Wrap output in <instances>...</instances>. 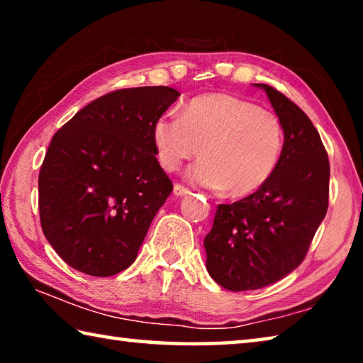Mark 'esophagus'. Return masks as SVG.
<instances>
[{
	"mask_svg": "<svg viewBox=\"0 0 363 363\" xmlns=\"http://www.w3.org/2000/svg\"><path fill=\"white\" fill-rule=\"evenodd\" d=\"M187 194H190V190L187 187L181 186V184H176V186H174V195L176 196H184V195H187Z\"/></svg>",
	"mask_w": 363,
	"mask_h": 363,
	"instance_id": "1",
	"label": "esophagus"
}]
</instances>
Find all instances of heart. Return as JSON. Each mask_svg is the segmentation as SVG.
<instances>
[{
  "label": "heart",
  "instance_id": "heart-1",
  "mask_svg": "<svg viewBox=\"0 0 363 363\" xmlns=\"http://www.w3.org/2000/svg\"><path fill=\"white\" fill-rule=\"evenodd\" d=\"M152 139L167 171L184 160L205 158L187 171L189 181L213 190L229 189L245 196L270 181L284 149L279 116L230 94H205L190 101L184 115L164 113L155 120Z\"/></svg>",
  "mask_w": 363,
  "mask_h": 363
}]
</instances>
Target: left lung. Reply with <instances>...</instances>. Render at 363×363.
I'll return each instance as SVG.
<instances>
[{"label":"left lung","mask_w":363,"mask_h":363,"mask_svg":"<svg viewBox=\"0 0 363 363\" xmlns=\"http://www.w3.org/2000/svg\"><path fill=\"white\" fill-rule=\"evenodd\" d=\"M255 86L266 91L285 140L270 181L219 205L205 237L208 274L230 291L259 290L293 272L328 210L330 162L315 126L280 91Z\"/></svg>","instance_id":"8db88e82"}]
</instances>
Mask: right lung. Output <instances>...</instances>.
Masks as SVG:
<instances>
[{
  "label": "right lung",
  "instance_id": "add662e5",
  "mask_svg": "<svg viewBox=\"0 0 363 363\" xmlns=\"http://www.w3.org/2000/svg\"><path fill=\"white\" fill-rule=\"evenodd\" d=\"M181 94L168 86L108 93L54 134L38 176L41 229L79 272L130 267L173 182L157 162L152 128Z\"/></svg>",
  "mask_w": 363,
  "mask_h": 363
}]
</instances>
